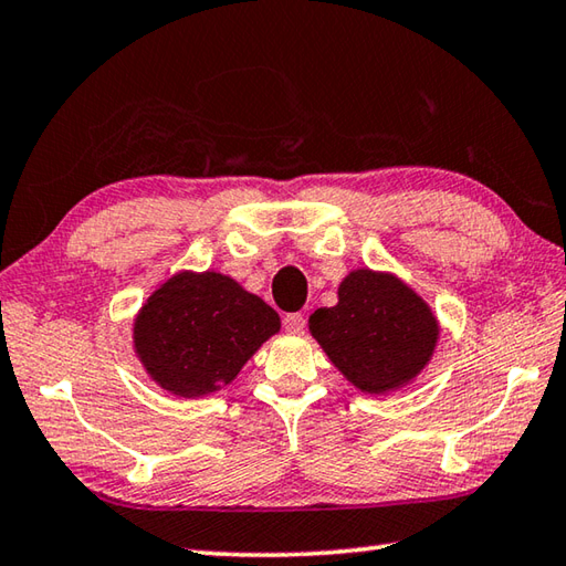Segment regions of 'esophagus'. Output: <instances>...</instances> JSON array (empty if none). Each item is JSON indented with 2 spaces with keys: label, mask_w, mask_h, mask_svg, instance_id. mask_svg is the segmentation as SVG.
Listing matches in <instances>:
<instances>
[{
  "label": "esophagus",
  "mask_w": 566,
  "mask_h": 566,
  "mask_svg": "<svg viewBox=\"0 0 566 566\" xmlns=\"http://www.w3.org/2000/svg\"><path fill=\"white\" fill-rule=\"evenodd\" d=\"M282 324L286 331H290V334H302V331L306 328V318H304V314L294 312V314H286Z\"/></svg>",
  "instance_id": "1"
}]
</instances>
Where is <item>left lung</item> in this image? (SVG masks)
<instances>
[{"mask_svg":"<svg viewBox=\"0 0 566 566\" xmlns=\"http://www.w3.org/2000/svg\"><path fill=\"white\" fill-rule=\"evenodd\" d=\"M308 331L331 363L368 395H385L424 370L439 338L429 304L395 274L356 270L338 304L308 316Z\"/></svg>","mask_w":566,"mask_h":566,"instance_id":"obj_1","label":"left lung"}]
</instances>
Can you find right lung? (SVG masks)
Here are the masks:
<instances>
[{
  "label": "right lung",
  "mask_w": 566,
  "mask_h": 566,
  "mask_svg": "<svg viewBox=\"0 0 566 566\" xmlns=\"http://www.w3.org/2000/svg\"><path fill=\"white\" fill-rule=\"evenodd\" d=\"M280 331V314L218 272H179L135 318V350L149 378L179 397H201L235 380Z\"/></svg>",
  "instance_id": "obj_1"
}]
</instances>
